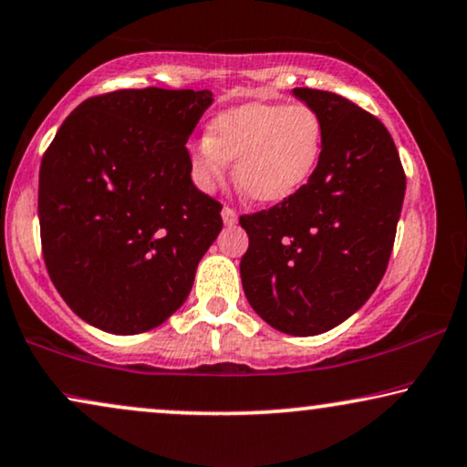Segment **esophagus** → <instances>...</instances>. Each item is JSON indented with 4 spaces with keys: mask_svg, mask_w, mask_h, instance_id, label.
<instances>
[{
    "mask_svg": "<svg viewBox=\"0 0 467 467\" xmlns=\"http://www.w3.org/2000/svg\"><path fill=\"white\" fill-rule=\"evenodd\" d=\"M223 223H225V225H235V223H238V214H235V210L234 208H229V205H225V208H223Z\"/></svg>",
    "mask_w": 467,
    "mask_h": 467,
    "instance_id": "34e87169",
    "label": "esophagus"
}]
</instances>
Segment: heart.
I'll return each instance as SVG.
<instances>
[{"label":"heart","instance_id":"1","mask_svg":"<svg viewBox=\"0 0 467 467\" xmlns=\"http://www.w3.org/2000/svg\"><path fill=\"white\" fill-rule=\"evenodd\" d=\"M324 122L308 105L246 102L212 118L208 137L191 148L192 182L205 192L223 184L229 161L235 182L259 203L292 197L311 180L324 152Z\"/></svg>","mask_w":467,"mask_h":467}]
</instances>
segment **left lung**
Listing matches in <instances>:
<instances>
[{
    "label": "left lung",
    "instance_id": "1",
    "mask_svg": "<svg viewBox=\"0 0 467 467\" xmlns=\"http://www.w3.org/2000/svg\"><path fill=\"white\" fill-rule=\"evenodd\" d=\"M294 94L324 122L311 180L270 210L240 216L248 305L272 328L313 337L354 315L379 285L395 244L405 173L390 132L365 109L324 89Z\"/></svg>",
    "mask_w": 467,
    "mask_h": 467
}]
</instances>
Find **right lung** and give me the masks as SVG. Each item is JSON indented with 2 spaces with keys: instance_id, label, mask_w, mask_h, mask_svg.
Masks as SVG:
<instances>
[{
  "instance_id": "1",
  "label": "right lung",
  "mask_w": 467,
  "mask_h": 467,
  "mask_svg": "<svg viewBox=\"0 0 467 467\" xmlns=\"http://www.w3.org/2000/svg\"><path fill=\"white\" fill-rule=\"evenodd\" d=\"M210 105L208 89H118L59 126L40 162L42 257L83 322L139 335L184 305L223 229L186 150Z\"/></svg>"
}]
</instances>
